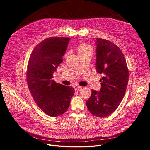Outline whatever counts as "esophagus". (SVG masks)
<instances>
[{
    "label": "esophagus",
    "mask_w": 150,
    "mask_h": 150,
    "mask_svg": "<svg viewBox=\"0 0 150 150\" xmlns=\"http://www.w3.org/2000/svg\"><path fill=\"white\" fill-rule=\"evenodd\" d=\"M73 88L76 91H81V89H82V87H81V86H79L78 85H74L73 86Z\"/></svg>",
    "instance_id": "obj_1"
}]
</instances>
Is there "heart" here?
<instances>
[{
    "mask_svg": "<svg viewBox=\"0 0 150 150\" xmlns=\"http://www.w3.org/2000/svg\"><path fill=\"white\" fill-rule=\"evenodd\" d=\"M77 52H78V54L79 56H82L86 55V54H93V49L92 47L89 46L88 44H81L77 47ZM67 54H66V56Z\"/></svg>",
    "mask_w": 150,
    "mask_h": 150,
    "instance_id": "heart-1",
    "label": "heart"
}]
</instances>
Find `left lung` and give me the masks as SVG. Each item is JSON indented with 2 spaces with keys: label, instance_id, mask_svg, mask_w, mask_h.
Returning <instances> with one entry per match:
<instances>
[{
  "label": "left lung",
  "instance_id": "left-lung-1",
  "mask_svg": "<svg viewBox=\"0 0 150 150\" xmlns=\"http://www.w3.org/2000/svg\"><path fill=\"white\" fill-rule=\"evenodd\" d=\"M96 71L103 74L99 92L92 89L86 104L89 112L104 117L114 112L124 97L128 83L129 71L124 54L110 40L96 38Z\"/></svg>",
  "mask_w": 150,
  "mask_h": 150
}]
</instances>
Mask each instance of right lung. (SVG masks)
I'll return each instance as SVG.
<instances>
[{"instance_id": "add662e5", "label": "right lung", "mask_w": 150, "mask_h": 150, "mask_svg": "<svg viewBox=\"0 0 150 150\" xmlns=\"http://www.w3.org/2000/svg\"><path fill=\"white\" fill-rule=\"evenodd\" d=\"M69 38L51 37L33 49L27 67V83L34 101L46 115L56 117L67 111L74 94L71 86L56 83L53 73L62 62Z\"/></svg>"}]
</instances>
